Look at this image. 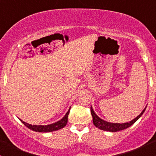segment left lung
Masks as SVG:
<instances>
[{"label":"left lung","instance_id":"8db88e82","mask_svg":"<svg viewBox=\"0 0 156 156\" xmlns=\"http://www.w3.org/2000/svg\"><path fill=\"white\" fill-rule=\"evenodd\" d=\"M145 110H146V108L143 110L142 112H141L137 117L135 118V119H133L132 121H130V122H127V123H122V124L110 123V122H106V121L103 120V119H100V118L95 114V112H94V111L93 110L92 107L90 106V112L93 117V123H94V125L97 127H98L99 129H100V130H107V131H111V132H116V131H119V130H125V129L127 128V127L131 126L133 123H135V122H136V121L141 117V115L144 114Z\"/></svg>","mask_w":156,"mask_h":156}]
</instances>
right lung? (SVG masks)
Wrapping results in <instances>:
<instances>
[{
  "label": "right lung",
  "mask_w": 156,
  "mask_h": 156,
  "mask_svg": "<svg viewBox=\"0 0 156 156\" xmlns=\"http://www.w3.org/2000/svg\"><path fill=\"white\" fill-rule=\"evenodd\" d=\"M69 111L70 109L67 112V113L66 114V115L61 119L60 121L57 122H55V123L51 124V125H29V124L26 123L23 121H22L20 119L22 122L26 125V127H29V129L31 130H34V131H37V132H51V131H54V130H59V129L62 128L66 125L67 122H68V115L69 114Z\"/></svg>",
  "instance_id": "add662e5"
}]
</instances>
